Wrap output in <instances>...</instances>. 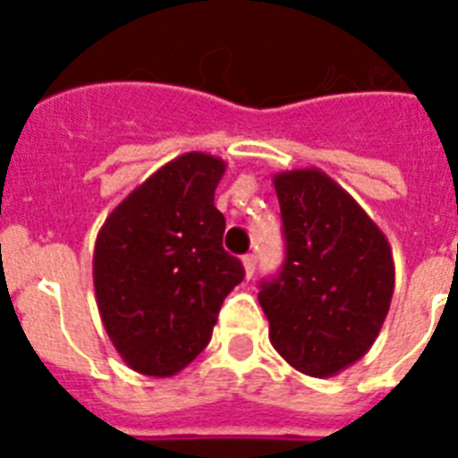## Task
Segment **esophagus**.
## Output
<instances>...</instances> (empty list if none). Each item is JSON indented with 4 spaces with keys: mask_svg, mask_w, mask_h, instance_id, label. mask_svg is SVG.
<instances>
[{
    "mask_svg": "<svg viewBox=\"0 0 458 458\" xmlns=\"http://www.w3.org/2000/svg\"><path fill=\"white\" fill-rule=\"evenodd\" d=\"M242 266H244V276H247V278H251V276H254V271H257V257H254V254H247V257L242 259Z\"/></svg>",
    "mask_w": 458,
    "mask_h": 458,
    "instance_id": "34e87169",
    "label": "esophagus"
}]
</instances>
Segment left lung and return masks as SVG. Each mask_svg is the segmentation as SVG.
I'll use <instances>...</instances> for the list:
<instances>
[{"mask_svg": "<svg viewBox=\"0 0 458 458\" xmlns=\"http://www.w3.org/2000/svg\"><path fill=\"white\" fill-rule=\"evenodd\" d=\"M273 185L285 264L259 293L271 344L304 376H337L373 347L390 311V242L320 168L276 173Z\"/></svg>", "mask_w": 458, "mask_h": 458, "instance_id": "8db88e82", "label": "left lung"}]
</instances>
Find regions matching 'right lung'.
Returning a JSON list of instances; mask_svg holds the SVG:
<instances>
[{
    "label": "right lung",
    "mask_w": 458,
    "mask_h": 458,
    "mask_svg": "<svg viewBox=\"0 0 458 458\" xmlns=\"http://www.w3.org/2000/svg\"><path fill=\"white\" fill-rule=\"evenodd\" d=\"M225 161L187 152L132 190L99 228L92 259L104 330L132 370L171 377L208 344L216 316L240 285L214 207Z\"/></svg>",
    "instance_id": "obj_1"
}]
</instances>
